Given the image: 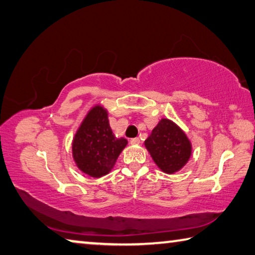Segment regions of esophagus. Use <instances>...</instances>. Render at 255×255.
<instances>
[{
  "label": "esophagus",
  "instance_id": "obj_1",
  "mask_svg": "<svg viewBox=\"0 0 255 255\" xmlns=\"http://www.w3.org/2000/svg\"><path fill=\"white\" fill-rule=\"evenodd\" d=\"M131 144H139L140 143V139L139 137H133V139L130 140Z\"/></svg>",
  "mask_w": 255,
  "mask_h": 255
}]
</instances>
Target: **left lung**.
Wrapping results in <instances>:
<instances>
[{
    "instance_id": "8db88e82",
    "label": "left lung",
    "mask_w": 255,
    "mask_h": 255,
    "mask_svg": "<svg viewBox=\"0 0 255 255\" xmlns=\"http://www.w3.org/2000/svg\"><path fill=\"white\" fill-rule=\"evenodd\" d=\"M155 164L166 173H175L188 162L191 143L176 123L162 119L144 141Z\"/></svg>"
}]
</instances>
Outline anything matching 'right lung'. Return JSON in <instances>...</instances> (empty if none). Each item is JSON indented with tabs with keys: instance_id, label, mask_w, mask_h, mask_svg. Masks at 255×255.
Masks as SVG:
<instances>
[{
	"instance_id": "right-lung-1",
	"label": "right lung",
	"mask_w": 255,
	"mask_h": 255,
	"mask_svg": "<svg viewBox=\"0 0 255 255\" xmlns=\"http://www.w3.org/2000/svg\"><path fill=\"white\" fill-rule=\"evenodd\" d=\"M128 140L112 132L109 113L102 105L92 107L73 140V158L80 171L101 178L113 169Z\"/></svg>"
}]
</instances>
